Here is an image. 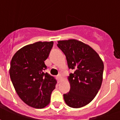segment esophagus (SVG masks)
Returning <instances> with one entry per match:
<instances>
[{
	"mask_svg": "<svg viewBox=\"0 0 120 120\" xmlns=\"http://www.w3.org/2000/svg\"><path fill=\"white\" fill-rule=\"evenodd\" d=\"M60 77H61V74H60V73H59V74H58V75H57L58 79L59 80V78H60Z\"/></svg>",
	"mask_w": 120,
	"mask_h": 120,
	"instance_id": "1",
	"label": "esophagus"
}]
</instances>
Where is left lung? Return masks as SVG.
I'll return each mask as SVG.
<instances>
[{"label":"left lung","mask_w":120,"mask_h":120,"mask_svg":"<svg viewBox=\"0 0 120 120\" xmlns=\"http://www.w3.org/2000/svg\"><path fill=\"white\" fill-rule=\"evenodd\" d=\"M57 46L66 56L69 69L74 70L68 80L70 90L64 94L68 106L80 108L93 100L101 86L103 63L88 45L75 39L60 40Z\"/></svg>","instance_id":"8db88e82"}]
</instances>
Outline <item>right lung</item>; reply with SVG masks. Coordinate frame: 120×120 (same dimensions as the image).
Listing matches in <instances>:
<instances>
[{
  "mask_svg": "<svg viewBox=\"0 0 120 120\" xmlns=\"http://www.w3.org/2000/svg\"><path fill=\"white\" fill-rule=\"evenodd\" d=\"M53 42H37L22 47L13 56L9 75L20 99L30 107L42 109L50 102L56 80L44 71V61Z\"/></svg>",
  "mask_w": 120,
  "mask_h": 120,
  "instance_id": "1",
  "label": "right lung"
}]
</instances>
